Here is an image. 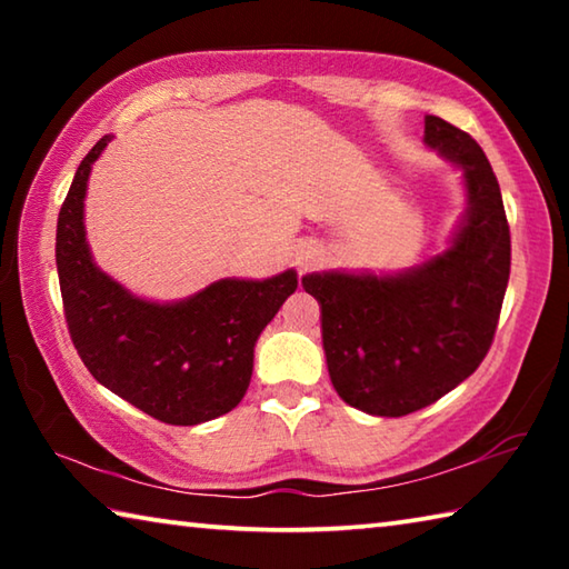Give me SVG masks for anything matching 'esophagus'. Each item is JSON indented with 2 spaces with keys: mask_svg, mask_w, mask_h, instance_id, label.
<instances>
[{
  "mask_svg": "<svg viewBox=\"0 0 569 569\" xmlns=\"http://www.w3.org/2000/svg\"><path fill=\"white\" fill-rule=\"evenodd\" d=\"M301 266H303V268H306V266H308V258H306V261H301Z\"/></svg>",
  "mask_w": 569,
  "mask_h": 569,
  "instance_id": "esophagus-1",
  "label": "esophagus"
}]
</instances>
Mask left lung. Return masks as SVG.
<instances>
[{
	"label": "left lung",
	"mask_w": 569,
	"mask_h": 569,
	"mask_svg": "<svg viewBox=\"0 0 569 569\" xmlns=\"http://www.w3.org/2000/svg\"><path fill=\"white\" fill-rule=\"evenodd\" d=\"M423 140L465 170L469 216L445 256L401 276L313 273L323 351L339 397L377 417L439 401L485 361L502 311L512 240L502 192L469 132L427 114Z\"/></svg>",
	"instance_id": "left-lung-1"
}]
</instances>
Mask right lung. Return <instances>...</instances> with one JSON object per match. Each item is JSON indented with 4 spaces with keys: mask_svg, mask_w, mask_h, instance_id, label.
Here are the masks:
<instances>
[{
    "mask_svg": "<svg viewBox=\"0 0 569 569\" xmlns=\"http://www.w3.org/2000/svg\"><path fill=\"white\" fill-rule=\"evenodd\" d=\"M94 146L57 218V273L64 321L82 363L102 387L152 419L192 427L236 409L253 373V346L298 288L293 271L268 281H218L188 301L160 306L130 296L92 263L82 200Z\"/></svg>",
    "mask_w": 569,
    "mask_h": 569,
    "instance_id": "right-lung-1",
    "label": "right lung"
}]
</instances>
